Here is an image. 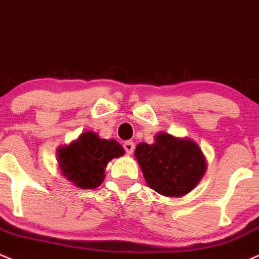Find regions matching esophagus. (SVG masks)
Here are the masks:
<instances>
[{
  "instance_id": "esophagus-1",
  "label": "esophagus",
  "mask_w": 259,
  "mask_h": 259,
  "mask_svg": "<svg viewBox=\"0 0 259 259\" xmlns=\"http://www.w3.org/2000/svg\"><path fill=\"white\" fill-rule=\"evenodd\" d=\"M123 148H124V150H126L127 154H132L133 151H135V144L130 141L123 143Z\"/></svg>"
}]
</instances>
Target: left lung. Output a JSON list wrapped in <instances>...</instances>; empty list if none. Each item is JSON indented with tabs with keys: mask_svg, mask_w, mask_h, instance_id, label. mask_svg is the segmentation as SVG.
<instances>
[{
	"mask_svg": "<svg viewBox=\"0 0 259 259\" xmlns=\"http://www.w3.org/2000/svg\"><path fill=\"white\" fill-rule=\"evenodd\" d=\"M135 156L149 188L168 197L190 193L206 172V160L199 145L168 133H159L154 144L137 145Z\"/></svg>",
	"mask_w": 259,
	"mask_h": 259,
	"instance_id": "obj_1",
	"label": "left lung"
}]
</instances>
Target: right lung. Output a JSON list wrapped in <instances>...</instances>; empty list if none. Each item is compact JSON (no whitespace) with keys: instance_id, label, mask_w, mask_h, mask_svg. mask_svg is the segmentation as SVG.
Returning a JSON list of instances; mask_svg holds the SVG:
<instances>
[{"instance_id":"right-lung-1","label":"right lung","mask_w":259,"mask_h":259,"mask_svg":"<svg viewBox=\"0 0 259 259\" xmlns=\"http://www.w3.org/2000/svg\"><path fill=\"white\" fill-rule=\"evenodd\" d=\"M124 154L114 139H102L94 132H84L69 145L59 147L57 160L60 173L81 189H94L104 181V169L114 157Z\"/></svg>"}]
</instances>
